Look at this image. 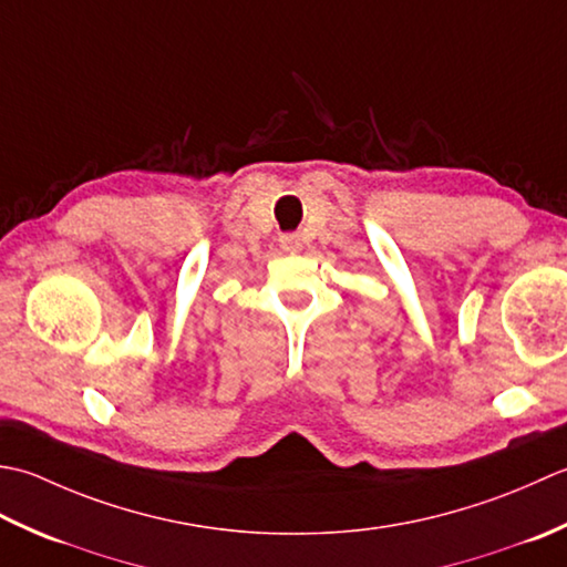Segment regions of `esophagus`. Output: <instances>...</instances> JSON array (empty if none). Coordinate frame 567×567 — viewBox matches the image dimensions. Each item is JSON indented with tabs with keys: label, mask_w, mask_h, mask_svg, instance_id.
<instances>
[{
	"label": "esophagus",
	"mask_w": 567,
	"mask_h": 567,
	"mask_svg": "<svg viewBox=\"0 0 567 567\" xmlns=\"http://www.w3.org/2000/svg\"><path fill=\"white\" fill-rule=\"evenodd\" d=\"M279 245L286 254H296L300 249V239H298V235H281Z\"/></svg>",
	"instance_id": "esophagus-1"
}]
</instances>
